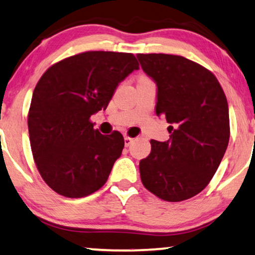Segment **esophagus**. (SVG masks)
<instances>
[{
	"label": "esophagus",
	"mask_w": 255,
	"mask_h": 255,
	"mask_svg": "<svg viewBox=\"0 0 255 255\" xmlns=\"http://www.w3.org/2000/svg\"><path fill=\"white\" fill-rule=\"evenodd\" d=\"M132 141H133V138L128 137V135H125V137H124V144H125V146H127V147H128V146L132 144Z\"/></svg>",
	"instance_id": "34e87169"
}]
</instances>
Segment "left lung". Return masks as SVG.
<instances>
[{"label": "left lung", "mask_w": 255, "mask_h": 255, "mask_svg": "<svg viewBox=\"0 0 255 255\" xmlns=\"http://www.w3.org/2000/svg\"><path fill=\"white\" fill-rule=\"evenodd\" d=\"M142 71L158 86L156 116H165L169 140H151L140 160L144 187L167 202L201 193L215 175L228 147L230 118L218 80L197 62L181 55L138 53Z\"/></svg>", "instance_id": "obj_1"}]
</instances>
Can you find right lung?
Returning <instances> with one entry per match:
<instances>
[{"label": "right lung", "mask_w": 255, "mask_h": 255, "mask_svg": "<svg viewBox=\"0 0 255 255\" xmlns=\"http://www.w3.org/2000/svg\"><path fill=\"white\" fill-rule=\"evenodd\" d=\"M139 68L132 53L88 51L52 65L31 100V151L45 183L69 198L88 196L107 182L124 147L120 132L101 134L90 117L106 110L118 83Z\"/></svg>", "instance_id": "1"}]
</instances>
